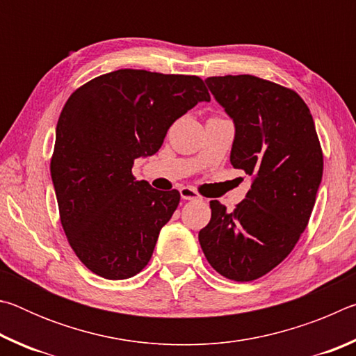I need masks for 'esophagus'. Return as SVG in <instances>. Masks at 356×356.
<instances>
[{
	"mask_svg": "<svg viewBox=\"0 0 356 356\" xmlns=\"http://www.w3.org/2000/svg\"><path fill=\"white\" fill-rule=\"evenodd\" d=\"M180 196H182V200L185 201L201 200L200 193H197L195 188H191V186H182V188H180Z\"/></svg>",
	"mask_w": 356,
	"mask_h": 356,
	"instance_id": "esophagus-1",
	"label": "esophagus"
}]
</instances>
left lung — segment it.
Instances as JSON below:
<instances>
[{
    "label": "left lung",
    "mask_w": 356,
    "mask_h": 356,
    "mask_svg": "<svg viewBox=\"0 0 356 356\" xmlns=\"http://www.w3.org/2000/svg\"><path fill=\"white\" fill-rule=\"evenodd\" d=\"M207 86L236 124L231 163L252 176L232 212L210 201L200 231L209 264L227 280L254 281L291 254L308 226L323 154L305 100L254 75L209 76Z\"/></svg>",
    "instance_id": "8db88e82"
}]
</instances>
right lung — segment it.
I'll use <instances>...</instances> for the list:
<instances>
[{"mask_svg": "<svg viewBox=\"0 0 356 356\" xmlns=\"http://www.w3.org/2000/svg\"><path fill=\"white\" fill-rule=\"evenodd\" d=\"M202 100L210 94L196 75L120 69L84 83L65 102L50 172L65 237L92 273L127 280L150 261L180 193L152 188L131 168Z\"/></svg>", "mask_w": 356, "mask_h": 356, "instance_id": "1", "label": "right lung"}]
</instances>
